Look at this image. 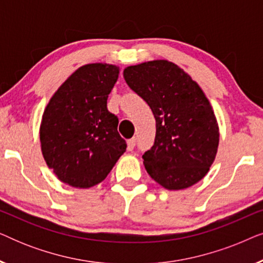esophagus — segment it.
I'll return each mask as SVG.
<instances>
[{
    "label": "esophagus",
    "instance_id": "esophagus-1",
    "mask_svg": "<svg viewBox=\"0 0 263 263\" xmlns=\"http://www.w3.org/2000/svg\"><path fill=\"white\" fill-rule=\"evenodd\" d=\"M135 145H136V140H135V138L128 140V149H129V151L134 149Z\"/></svg>",
    "mask_w": 263,
    "mask_h": 263
}]
</instances>
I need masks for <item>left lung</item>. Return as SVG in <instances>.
<instances>
[{
	"instance_id": "obj_1",
	"label": "left lung",
	"mask_w": 263,
	"mask_h": 263,
	"mask_svg": "<svg viewBox=\"0 0 263 263\" xmlns=\"http://www.w3.org/2000/svg\"><path fill=\"white\" fill-rule=\"evenodd\" d=\"M123 77L156 117L154 145L142 156L146 171L167 190L196 184L210 171L219 146L217 117L204 92L167 60L129 66Z\"/></svg>"
}]
</instances>
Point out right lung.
Returning <instances> with one entry per match:
<instances>
[{"mask_svg":"<svg viewBox=\"0 0 263 263\" xmlns=\"http://www.w3.org/2000/svg\"><path fill=\"white\" fill-rule=\"evenodd\" d=\"M120 67L78 68L50 98L39 127L42 154L61 182L79 189L99 184L127 149L118 118L106 107Z\"/></svg>","mask_w":263,"mask_h":263,"instance_id":"add662e5","label":"right lung"}]
</instances>
